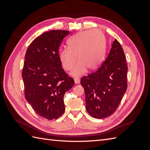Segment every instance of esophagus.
Masks as SVG:
<instances>
[{"label": "esophagus", "mask_w": 150, "mask_h": 150, "mask_svg": "<svg viewBox=\"0 0 150 150\" xmlns=\"http://www.w3.org/2000/svg\"><path fill=\"white\" fill-rule=\"evenodd\" d=\"M74 82H75V84H79L80 83V79L79 78H75Z\"/></svg>", "instance_id": "1"}]
</instances>
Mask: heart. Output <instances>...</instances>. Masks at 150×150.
I'll return each instance as SVG.
<instances>
[{
    "mask_svg": "<svg viewBox=\"0 0 150 150\" xmlns=\"http://www.w3.org/2000/svg\"><path fill=\"white\" fill-rule=\"evenodd\" d=\"M68 49H61L59 59L63 68L70 71L77 60L78 62L71 71V74L78 77L88 70L97 69L103 62L106 55V42L103 34L98 30H87L79 33L69 40Z\"/></svg>",
    "mask_w": 150,
    "mask_h": 150,
    "instance_id": "obj_1",
    "label": "heart"
}]
</instances>
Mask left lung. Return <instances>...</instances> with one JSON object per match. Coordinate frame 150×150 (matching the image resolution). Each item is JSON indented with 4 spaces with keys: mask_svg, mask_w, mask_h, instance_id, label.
Instances as JSON below:
<instances>
[{
    "mask_svg": "<svg viewBox=\"0 0 150 150\" xmlns=\"http://www.w3.org/2000/svg\"><path fill=\"white\" fill-rule=\"evenodd\" d=\"M127 72L123 49L115 39L101 66L81 79L86 110L92 117L105 118L116 111L128 87Z\"/></svg>",
    "mask_w": 150,
    "mask_h": 150,
    "instance_id": "obj_1",
    "label": "left lung"
}]
</instances>
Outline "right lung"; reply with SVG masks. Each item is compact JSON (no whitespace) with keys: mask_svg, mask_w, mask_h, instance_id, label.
Segmentation results:
<instances>
[{"mask_svg":"<svg viewBox=\"0 0 150 150\" xmlns=\"http://www.w3.org/2000/svg\"><path fill=\"white\" fill-rule=\"evenodd\" d=\"M69 31L52 30L36 38L27 50L22 76L26 100L38 115L57 119L65 111L64 96L74 81L62 69L59 49Z\"/></svg>","mask_w":150,"mask_h":150,"instance_id":"right-lung-1","label":"right lung"}]
</instances>
